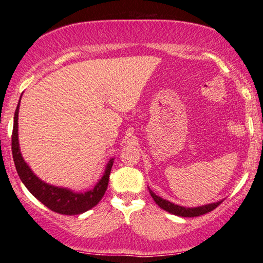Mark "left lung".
<instances>
[{"mask_svg": "<svg viewBox=\"0 0 263 263\" xmlns=\"http://www.w3.org/2000/svg\"><path fill=\"white\" fill-rule=\"evenodd\" d=\"M151 197L155 200V202L161 207V209H163L164 211H167V212L172 213V214H176V216H180V217H198V216H201V214H205V213H209L211 211H213L214 209L218 205L221 204V201H217V202H211V204H207V205H202V206H198V207H184V206H180V205H176L174 204V202L169 201V200H165V199L158 197L154 193L153 191L149 190Z\"/></svg>", "mask_w": 263, "mask_h": 263, "instance_id": "1", "label": "left lung"}]
</instances>
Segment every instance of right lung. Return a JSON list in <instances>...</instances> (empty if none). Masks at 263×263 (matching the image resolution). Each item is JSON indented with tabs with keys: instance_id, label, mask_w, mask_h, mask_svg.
<instances>
[{
	"instance_id": "1",
	"label": "right lung",
	"mask_w": 263,
	"mask_h": 263,
	"mask_svg": "<svg viewBox=\"0 0 263 263\" xmlns=\"http://www.w3.org/2000/svg\"><path fill=\"white\" fill-rule=\"evenodd\" d=\"M19 108L20 101L17 103L15 114H14L12 151L17 175L20 176L22 183L31 192V194L34 195L42 204L49 207L53 212L72 216V214H81L88 210L93 209L101 200L107 190V186H108L109 174L110 169H112L114 158H110L107 162L105 173H103L102 177L98 181V183L95 184L93 190L84 192V193H82V192H75L72 190H69V188L58 187L53 186V184L46 183L45 181L40 180L32 172V169L26 163L21 155L19 132H17L19 131V123H17V120H19Z\"/></svg>"
}]
</instances>
